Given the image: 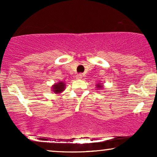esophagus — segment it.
<instances>
[{
    "label": "esophagus",
    "instance_id": "esophagus-1",
    "mask_svg": "<svg viewBox=\"0 0 157 157\" xmlns=\"http://www.w3.org/2000/svg\"><path fill=\"white\" fill-rule=\"evenodd\" d=\"M81 78H82V74H78L76 75V78L77 79H81Z\"/></svg>",
    "mask_w": 157,
    "mask_h": 157
}]
</instances>
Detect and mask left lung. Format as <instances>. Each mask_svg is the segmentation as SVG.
<instances>
[{"label":"left lung","instance_id":"1","mask_svg":"<svg viewBox=\"0 0 157 157\" xmlns=\"http://www.w3.org/2000/svg\"><path fill=\"white\" fill-rule=\"evenodd\" d=\"M96 88H97V89H103V85L101 83H98V84L96 85Z\"/></svg>","mask_w":157,"mask_h":157}]
</instances>
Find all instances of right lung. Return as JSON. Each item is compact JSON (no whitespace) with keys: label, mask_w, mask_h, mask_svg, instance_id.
I'll use <instances>...</instances> for the list:
<instances>
[{"label":"right lung","mask_w":157,"mask_h":157,"mask_svg":"<svg viewBox=\"0 0 157 157\" xmlns=\"http://www.w3.org/2000/svg\"><path fill=\"white\" fill-rule=\"evenodd\" d=\"M66 87V84L62 81H59L57 83H55L54 85H53L52 88V91L54 92V94H59L61 93L62 91H64Z\"/></svg>","instance_id":"right-lung-1"}]
</instances>
